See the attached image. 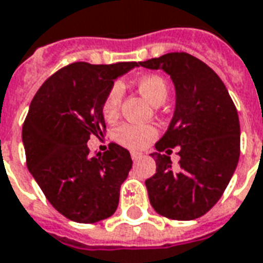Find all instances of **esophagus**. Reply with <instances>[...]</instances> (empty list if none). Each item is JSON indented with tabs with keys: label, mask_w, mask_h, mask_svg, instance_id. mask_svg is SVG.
<instances>
[{
	"label": "esophagus",
	"mask_w": 263,
	"mask_h": 263,
	"mask_svg": "<svg viewBox=\"0 0 263 263\" xmlns=\"http://www.w3.org/2000/svg\"><path fill=\"white\" fill-rule=\"evenodd\" d=\"M130 156H132L133 162H137V160H140V159L143 157L142 153H137V152H132V153H130Z\"/></svg>",
	"instance_id": "esophagus-1"
}]
</instances>
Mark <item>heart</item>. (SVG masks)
Returning <instances> with one entry per match:
<instances>
[{"mask_svg":"<svg viewBox=\"0 0 263 263\" xmlns=\"http://www.w3.org/2000/svg\"><path fill=\"white\" fill-rule=\"evenodd\" d=\"M137 87L153 104H163L169 97L167 81L159 74H147L137 80ZM123 88L120 84H113L110 87L104 100L101 104V113L107 121L117 119L120 113ZM157 136V130L150 124H135V123H123L114 130V139L119 144L127 149L140 150L147 143H150Z\"/></svg>","mask_w":263,"mask_h":263,"instance_id":"obj_1","label":"heart"}]
</instances>
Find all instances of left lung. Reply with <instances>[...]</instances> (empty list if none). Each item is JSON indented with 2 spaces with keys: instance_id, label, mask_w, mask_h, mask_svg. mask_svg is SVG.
I'll return each instance as SVG.
<instances>
[{
  "instance_id": "8db88e82",
  "label": "left lung",
  "mask_w": 263,
  "mask_h": 263,
  "mask_svg": "<svg viewBox=\"0 0 263 263\" xmlns=\"http://www.w3.org/2000/svg\"><path fill=\"white\" fill-rule=\"evenodd\" d=\"M162 68L176 88V108L167 132L156 143V173L146 180L150 203L173 220L203 216L223 195L240 155L236 107L223 81L208 64L187 52H169L139 63ZM179 149V167L168 155ZM162 151L166 153L163 155Z\"/></svg>"
}]
</instances>
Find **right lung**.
<instances>
[{
  "label": "right lung",
  "instance_id": "1",
  "mask_svg": "<svg viewBox=\"0 0 263 263\" xmlns=\"http://www.w3.org/2000/svg\"><path fill=\"white\" fill-rule=\"evenodd\" d=\"M136 66L71 63L45 80L30 104L23 126L27 167L47 200L70 220L94 223L117 209L133 164L130 153L110 143L107 152L91 156L87 142L106 135L104 96Z\"/></svg>",
  "mask_w": 263,
  "mask_h": 263
}]
</instances>
